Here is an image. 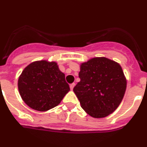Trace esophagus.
Listing matches in <instances>:
<instances>
[{
  "instance_id": "esophagus-1",
  "label": "esophagus",
  "mask_w": 147,
  "mask_h": 147,
  "mask_svg": "<svg viewBox=\"0 0 147 147\" xmlns=\"http://www.w3.org/2000/svg\"><path fill=\"white\" fill-rule=\"evenodd\" d=\"M75 83H72V84H70V86H69V87H70V89L71 90H73V88H74V87H75Z\"/></svg>"
}]
</instances>
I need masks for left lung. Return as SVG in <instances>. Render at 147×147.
I'll return each instance as SVG.
<instances>
[{
    "label": "left lung",
    "instance_id": "left-lung-1",
    "mask_svg": "<svg viewBox=\"0 0 147 147\" xmlns=\"http://www.w3.org/2000/svg\"><path fill=\"white\" fill-rule=\"evenodd\" d=\"M80 81L73 88L81 107L95 118L105 117L119 107L127 80L120 64L106 57H94L80 66Z\"/></svg>",
    "mask_w": 147,
    "mask_h": 147
}]
</instances>
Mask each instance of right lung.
I'll list each match as a JSON object with an SVG mask.
<instances>
[{"instance_id": "obj_1", "label": "right lung", "mask_w": 147, "mask_h": 147, "mask_svg": "<svg viewBox=\"0 0 147 147\" xmlns=\"http://www.w3.org/2000/svg\"><path fill=\"white\" fill-rule=\"evenodd\" d=\"M18 89L26 105L40 112L59 105L70 90L57 63L48 60L27 65L19 77Z\"/></svg>"}]
</instances>
